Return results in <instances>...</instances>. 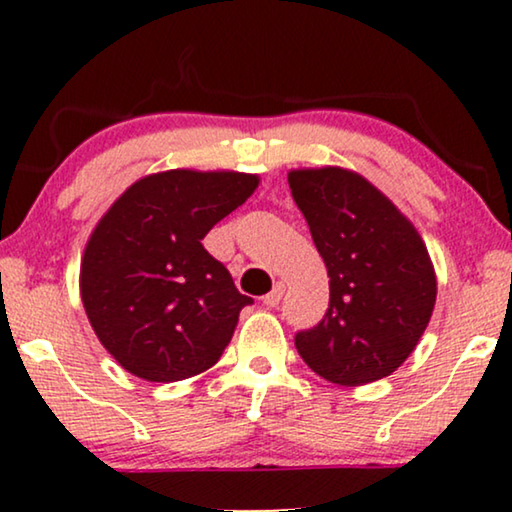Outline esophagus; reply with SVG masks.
I'll list each match as a JSON object with an SVG mask.
<instances>
[{
  "label": "esophagus",
  "instance_id": "34e87169",
  "mask_svg": "<svg viewBox=\"0 0 512 512\" xmlns=\"http://www.w3.org/2000/svg\"><path fill=\"white\" fill-rule=\"evenodd\" d=\"M282 296H284V284H275V289H272L268 296H263V303L268 307H277L282 303Z\"/></svg>",
  "mask_w": 512,
  "mask_h": 512
}]
</instances>
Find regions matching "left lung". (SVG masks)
Wrapping results in <instances>:
<instances>
[{"label":"left lung","mask_w":512,"mask_h":512,"mask_svg":"<svg viewBox=\"0 0 512 512\" xmlns=\"http://www.w3.org/2000/svg\"><path fill=\"white\" fill-rule=\"evenodd\" d=\"M291 195L324 258L328 310L296 333L314 373L359 387L412 354L436 305V272L415 226L361 174L321 167L289 172Z\"/></svg>","instance_id":"obj_1"}]
</instances>
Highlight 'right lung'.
I'll return each instance as SVG.
<instances>
[{"label": "right lung", "mask_w": 512, "mask_h": 512, "mask_svg": "<svg viewBox=\"0 0 512 512\" xmlns=\"http://www.w3.org/2000/svg\"><path fill=\"white\" fill-rule=\"evenodd\" d=\"M242 172L170 170L132 184L86 244L81 300L104 349L149 382H177L221 359L242 296L202 240L256 191Z\"/></svg>", "instance_id": "obj_1"}]
</instances>
